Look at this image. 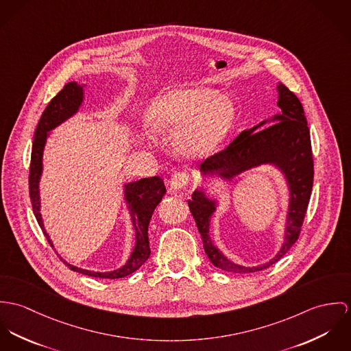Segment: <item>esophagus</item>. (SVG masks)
<instances>
[{"label":"esophagus","instance_id":"esophagus-1","mask_svg":"<svg viewBox=\"0 0 351 351\" xmlns=\"http://www.w3.org/2000/svg\"><path fill=\"white\" fill-rule=\"evenodd\" d=\"M187 183H189V176L184 172H178V173L172 175V178L169 180V189L172 191H179V190L184 189Z\"/></svg>","mask_w":351,"mask_h":351}]
</instances>
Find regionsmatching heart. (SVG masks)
<instances>
[{
    "label": "heart",
    "instance_id": "1",
    "mask_svg": "<svg viewBox=\"0 0 351 351\" xmlns=\"http://www.w3.org/2000/svg\"><path fill=\"white\" fill-rule=\"evenodd\" d=\"M145 121L151 132L172 134L175 151L186 160L208 156L232 130L234 110L230 101L207 87L172 88L151 102Z\"/></svg>",
    "mask_w": 351,
    "mask_h": 351
}]
</instances>
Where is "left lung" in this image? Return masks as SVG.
I'll use <instances>...</instances> for the list:
<instances>
[{
    "instance_id": "1",
    "label": "left lung",
    "mask_w": 351,
    "mask_h": 351,
    "mask_svg": "<svg viewBox=\"0 0 351 351\" xmlns=\"http://www.w3.org/2000/svg\"><path fill=\"white\" fill-rule=\"evenodd\" d=\"M276 88L280 113L245 129L225 151L203 161L199 172L203 183L210 179L232 183L239 175L263 165L273 167L282 175L288 189V210L282 242L277 253L269 261L258 265L247 267L234 263L214 243L210 233L211 218L217 211L219 197L210 196L207 187L202 184L189 200L204 253L213 265L222 271L250 273L271 267L296 242L304 221L313 182L310 129L298 97L281 83H277Z\"/></svg>"
}]
</instances>
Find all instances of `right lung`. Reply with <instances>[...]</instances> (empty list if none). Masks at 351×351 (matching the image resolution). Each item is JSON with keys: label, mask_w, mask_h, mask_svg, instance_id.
Returning <instances> with one entry per match:
<instances>
[{"label": "right lung", "mask_w": 351, "mask_h": 351, "mask_svg": "<svg viewBox=\"0 0 351 351\" xmlns=\"http://www.w3.org/2000/svg\"><path fill=\"white\" fill-rule=\"evenodd\" d=\"M86 86V84H84ZM84 86L77 82L67 83L62 91L48 104L44 113L41 114L38 128L34 136L32 157H31V169H29V195L34 207V214L38 219L43 233L52 247V239L44 228V221L41 215V199H40V180L43 175V155L47 140L49 138L52 130L74 117L84 102ZM123 202L126 204L128 213L134 230V246L128 257L126 263L114 271L109 272H94L83 268H78L66 260L63 263L74 272L82 273L91 277L99 278H122L130 273L136 272L151 254L149 241H148V226L152 218V214L157 204L161 202L165 194L164 180L158 176H152L147 179H140L136 182H129L123 184Z\"/></svg>", "instance_id": "add662e5"}]
</instances>
